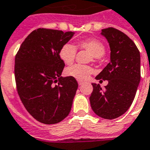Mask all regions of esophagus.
Returning a JSON list of instances; mask_svg holds the SVG:
<instances>
[{
  "label": "esophagus",
  "mask_w": 150,
  "mask_h": 150,
  "mask_svg": "<svg viewBox=\"0 0 150 150\" xmlns=\"http://www.w3.org/2000/svg\"><path fill=\"white\" fill-rule=\"evenodd\" d=\"M78 83H79V86H82V85L83 84V82H82V81H79H79H78Z\"/></svg>",
  "instance_id": "esophagus-1"
}]
</instances>
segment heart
<instances>
[{
	"label": "heart",
	"instance_id": "b5f03b06",
	"mask_svg": "<svg viewBox=\"0 0 150 150\" xmlns=\"http://www.w3.org/2000/svg\"><path fill=\"white\" fill-rule=\"evenodd\" d=\"M77 48L88 50L92 54L93 60L99 59L105 54V47L100 41L96 39H84L79 41L75 47L70 43H65L61 47L59 56L64 63L68 65L73 64L77 53ZM93 71L91 66L75 64L67 68L65 73L68 76L75 78L77 80L86 81Z\"/></svg>",
	"mask_w": 150,
	"mask_h": 150
}]
</instances>
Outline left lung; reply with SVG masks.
Segmentation results:
<instances>
[{
	"label": "left lung",
	"mask_w": 150,
	"mask_h": 150,
	"mask_svg": "<svg viewBox=\"0 0 150 150\" xmlns=\"http://www.w3.org/2000/svg\"><path fill=\"white\" fill-rule=\"evenodd\" d=\"M110 49V61L96 79L107 80L102 89L93 83L89 97L94 113L104 119H115L131 107L140 82V53L135 43L126 34L114 28L102 29Z\"/></svg>",
	"instance_id": "8db88e82"
}]
</instances>
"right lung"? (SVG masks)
Here are the masks:
<instances>
[{
  "label": "right lung",
  "instance_id": "1",
  "mask_svg": "<svg viewBox=\"0 0 150 150\" xmlns=\"http://www.w3.org/2000/svg\"><path fill=\"white\" fill-rule=\"evenodd\" d=\"M74 34L37 29L25 38L15 56L18 93L27 111L41 123H58L71 109L79 85L75 78L61 77L64 63L59 51Z\"/></svg>",
  "mask_w": 150,
  "mask_h": 150
}]
</instances>
